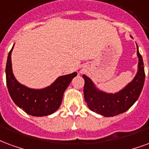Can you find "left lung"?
I'll use <instances>...</instances> for the list:
<instances>
[{"label": "left lung", "instance_id": "1", "mask_svg": "<svg viewBox=\"0 0 149 149\" xmlns=\"http://www.w3.org/2000/svg\"><path fill=\"white\" fill-rule=\"evenodd\" d=\"M136 53L139 58L138 71L132 82L118 93L107 94L97 90L87 76L83 74L84 98L88 107L92 111L104 117H113L123 113L138 99L144 86L145 74L143 58L138 51L136 44Z\"/></svg>", "mask_w": 149, "mask_h": 149}]
</instances>
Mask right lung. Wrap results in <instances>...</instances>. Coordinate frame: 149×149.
<instances>
[{
  "label": "right lung",
  "instance_id": "obj_1",
  "mask_svg": "<svg viewBox=\"0 0 149 149\" xmlns=\"http://www.w3.org/2000/svg\"><path fill=\"white\" fill-rule=\"evenodd\" d=\"M13 49V47L8 55L5 73L8 91L14 103L28 114L35 117H43L53 113L61 105L64 91L77 73L74 72L60 76L52 85L44 89H30L17 82L14 77L11 61Z\"/></svg>",
  "mask_w": 149,
  "mask_h": 149
}]
</instances>
